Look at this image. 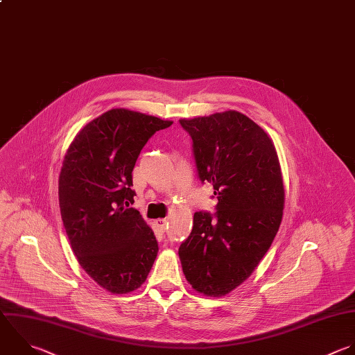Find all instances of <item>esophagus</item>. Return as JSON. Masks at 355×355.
<instances>
[{"label": "esophagus", "mask_w": 355, "mask_h": 355, "mask_svg": "<svg viewBox=\"0 0 355 355\" xmlns=\"http://www.w3.org/2000/svg\"><path fill=\"white\" fill-rule=\"evenodd\" d=\"M157 226H158L161 230H166V229H168V219H165V218L157 219Z\"/></svg>", "instance_id": "esophagus-1"}]
</instances>
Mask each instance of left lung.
<instances>
[{
    "instance_id": "left-lung-1",
    "label": "left lung",
    "mask_w": 355,
    "mask_h": 355,
    "mask_svg": "<svg viewBox=\"0 0 355 355\" xmlns=\"http://www.w3.org/2000/svg\"><path fill=\"white\" fill-rule=\"evenodd\" d=\"M193 140L198 178L214 186L216 212H196L179 247L194 290L220 297L241 284L269 250L282 222L284 186L269 136L237 111L180 119Z\"/></svg>"
}]
</instances>
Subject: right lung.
<instances>
[{"mask_svg": "<svg viewBox=\"0 0 355 355\" xmlns=\"http://www.w3.org/2000/svg\"><path fill=\"white\" fill-rule=\"evenodd\" d=\"M171 121L115 108L71 143L58 182L62 222L80 266L103 288L125 294L147 279L158 254L135 202L132 172L140 151Z\"/></svg>", "mask_w": 355, "mask_h": 355, "instance_id": "add662e5", "label": "right lung"}]
</instances>
